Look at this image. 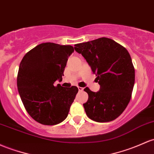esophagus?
I'll return each instance as SVG.
<instances>
[{
  "label": "esophagus",
  "instance_id": "esophagus-1",
  "mask_svg": "<svg viewBox=\"0 0 154 154\" xmlns=\"http://www.w3.org/2000/svg\"><path fill=\"white\" fill-rule=\"evenodd\" d=\"M78 90H79V91H83V88L78 86Z\"/></svg>",
  "mask_w": 154,
  "mask_h": 154
}]
</instances>
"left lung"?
<instances>
[{
  "instance_id": "left-lung-1",
  "label": "left lung",
  "mask_w": 154,
  "mask_h": 154,
  "mask_svg": "<svg viewBox=\"0 0 154 154\" xmlns=\"http://www.w3.org/2000/svg\"><path fill=\"white\" fill-rule=\"evenodd\" d=\"M90 65L100 90L88 94L83 104L86 115L96 122H109L116 119L129 104L134 84V67L129 52L111 38H97L74 45Z\"/></svg>"
}]
</instances>
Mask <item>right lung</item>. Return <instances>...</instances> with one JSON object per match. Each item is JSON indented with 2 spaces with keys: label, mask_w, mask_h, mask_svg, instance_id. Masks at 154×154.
I'll use <instances>...</instances> for the list:
<instances>
[{
  "label": "right lung",
  "mask_w": 154,
  "mask_h": 154,
  "mask_svg": "<svg viewBox=\"0 0 154 154\" xmlns=\"http://www.w3.org/2000/svg\"><path fill=\"white\" fill-rule=\"evenodd\" d=\"M74 51L71 45L42 43L27 52L20 62L18 92L27 112L39 124L56 125L68 116L78 88L54 85V82L62 80Z\"/></svg>",
  "instance_id": "right-lung-1"
}]
</instances>
